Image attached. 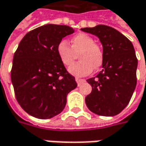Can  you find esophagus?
Segmentation results:
<instances>
[{"label":"esophagus","instance_id":"34e87169","mask_svg":"<svg viewBox=\"0 0 146 146\" xmlns=\"http://www.w3.org/2000/svg\"><path fill=\"white\" fill-rule=\"evenodd\" d=\"M75 80H76V82H77L78 86H81L83 82H85V79H82V78H76Z\"/></svg>","mask_w":146,"mask_h":146}]
</instances>
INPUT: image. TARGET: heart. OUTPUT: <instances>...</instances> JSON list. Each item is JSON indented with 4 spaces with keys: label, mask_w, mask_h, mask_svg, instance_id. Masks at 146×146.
<instances>
[{
    "label": "heart",
    "mask_w": 146,
    "mask_h": 146,
    "mask_svg": "<svg viewBox=\"0 0 146 146\" xmlns=\"http://www.w3.org/2000/svg\"><path fill=\"white\" fill-rule=\"evenodd\" d=\"M71 43L72 47L66 41L62 40L57 46V54L64 66L71 65L76 57V54L80 53V62L68 68L70 74L78 77L85 76L102 64L103 52L90 36L79 33L73 36Z\"/></svg>",
    "instance_id": "obj_1"
}]
</instances>
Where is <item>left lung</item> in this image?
<instances>
[{
    "label": "left lung",
    "instance_id": "8db88e82",
    "mask_svg": "<svg viewBox=\"0 0 146 146\" xmlns=\"http://www.w3.org/2000/svg\"><path fill=\"white\" fill-rule=\"evenodd\" d=\"M98 36L103 46L102 70L86 82L92 86L86 97L87 108L100 116L118 114L128 105L136 86L135 49L120 32L106 25L81 29Z\"/></svg>",
    "mask_w": 146,
    "mask_h": 146
}]
</instances>
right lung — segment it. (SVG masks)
<instances>
[{"mask_svg": "<svg viewBox=\"0 0 146 146\" xmlns=\"http://www.w3.org/2000/svg\"><path fill=\"white\" fill-rule=\"evenodd\" d=\"M73 33L67 25H43L24 36L14 54L11 82L16 99L33 117L48 119L60 113L68 94L78 86L57 54L59 42Z\"/></svg>", "mask_w": 146, "mask_h": 146, "instance_id": "1", "label": "right lung"}]
</instances>
